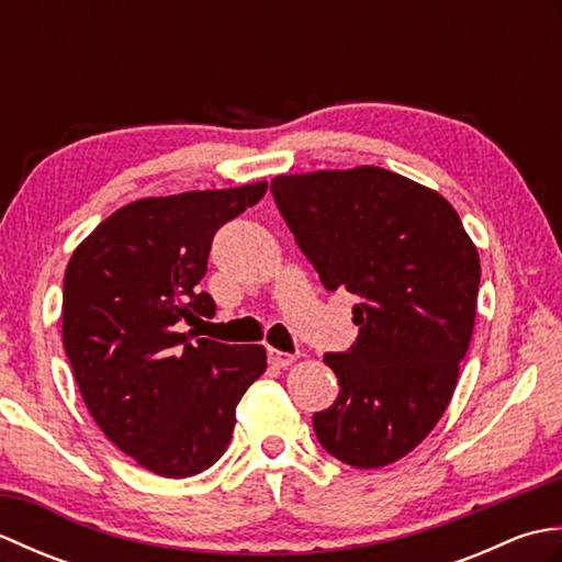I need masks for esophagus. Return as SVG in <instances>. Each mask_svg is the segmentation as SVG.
I'll list each match as a JSON object with an SVG mask.
<instances>
[{"label": "esophagus", "mask_w": 562, "mask_h": 562, "mask_svg": "<svg viewBox=\"0 0 562 562\" xmlns=\"http://www.w3.org/2000/svg\"><path fill=\"white\" fill-rule=\"evenodd\" d=\"M296 360L294 355H290V352H280V350H268V362H270V367H278V369H282V367H290L292 362Z\"/></svg>", "instance_id": "obj_1"}]
</instances>
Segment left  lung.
Masks as SVG:
<instances>
[{"label":"left lung","mask_w":562,"mask_h":562,"mask_svg":"<svg viewBox=\"0 0 562 562\" xmlns=\"http://www.w3.org/2000/svg\"><path fill=\"white\" fill-rule=\"evenodd\" d=\"M270 190L328 292L360 296V336L324 362L338 398L314 415L330 457L381 469L445 415L469 350L481 258L437 190L379 166L274 176Z\"/></svg>","instance_id":"left-lung-1"}]
</instances>
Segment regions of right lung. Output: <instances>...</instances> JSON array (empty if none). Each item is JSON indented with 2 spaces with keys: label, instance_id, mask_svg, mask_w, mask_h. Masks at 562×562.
<instances>
[{
  "label": "right lung",
  "instance_id": "right-lung-1",
  "mask_svg": "<svg viewBox=\"0 0 562 562\" xmlns=\"http://www.w3.org/2000/svg\"><path fill=\"white\" fill-rule=\"evenodd\" d=\"M268 183L139 198L71 254L63 342L83 403L113 445L164 479L207 471L229 447L236 405L266 372L262 345L183 333L214 316L198 290L212 236Z\"/></svg>",
  "mask_w": 562,
  "mask_h": 562
}]
</instances>
